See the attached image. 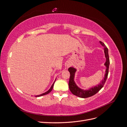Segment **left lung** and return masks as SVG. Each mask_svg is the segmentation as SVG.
Listing matches in <instances>:
<instances>
[{
  "label": "left lung",
  "instance_id": "left-lung-1",
  "mask_svg": "<svg viewBox=\"0 0 127 127\" xmlns=\"http://www.w3.org/2000/svg\"><path fill=\"white\" fill-rule=\"evenodd\" d=\"M99 43H100V44L102 46H103L104 50L105 56L106 58V62L104 64V65L106 66V68L105 70L104 78L103 80H102L101 83L98 84L97 86H96L94 87H92L88 90H84L80 89V88H79L76 85V84L74 82V77L75 72L76 71V69L73 67H70L68 68V71H69L70 74L69 81V90L71 93L74 95L77 96L81 98H87L92 96L96 94L97 92L101 89L106 82V79L107 78V75H108L109 73V68L110 64L108 49L107 48L104 43H103L102 42L99 41Z\"/></svg>",
  "mask_w": 127,
  "mask_h": 127
}]
</instances>
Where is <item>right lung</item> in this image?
<instances>
[{
  "mask_svg": "<svg viewBox=\"0 0 127 127\" xmlns=\"http://www.w3.org/2000/svg\"><path fill=\"white\" fill-rule=\"evenodd\" d=\"M55 81H56V80H55ZM55 81L54 82V83H53V84L52 85V86H51V87H50V89H49L47 92H45V93H43V94H41V95H36V97L41 96H43V95H46V94H48V93H49L50 92L52 91V88H53V85H54V84H55Z\"/></svg>",
  "mask_w": 127,
  "mask_h": 127,
  "instance_id": "add662e5",
  "label": "right lung"
}]
</instances>
